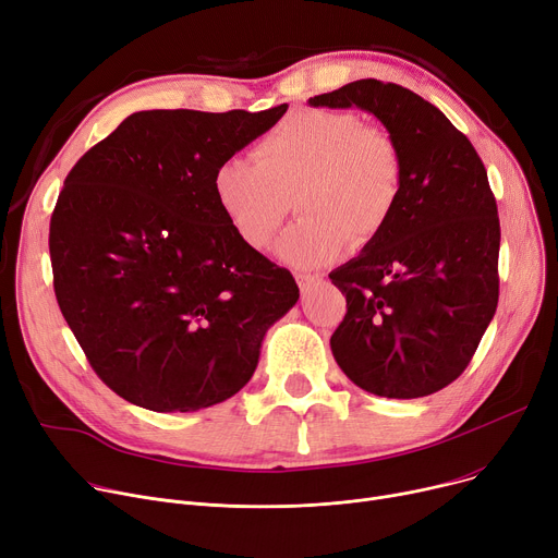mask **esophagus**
Masks as SVG:
<instances>
[{"label": "esophagus", "mask_w": 558, "mask_h": 558, "mask_svg": "<svg viewBox=\"0 0 558 558\" xmlns=\"http://www.w3.org/2000/svg\"><path fill=\"white\" fill-rule=\"evenodd\" d=\"M319 281H322V279L315 277V275H298V283H300V290H302L304 294H308Z\"/></svg>", "instance_id": "34e87169"}]
</instances>
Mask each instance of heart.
Masks as SVG:
<instances>
[{
	"label": "heart",
	"mask_w": 558,
	"mask_h": 558,
	"mask_svg": "<svg viewBox=\"0 0 558 558\" xmlns=\"http://www.w3.org/2000/svg\"><path fill=\"white\" fill-rule=\"evenodd\" d=\"M214 198L229 227L266 252L290 214L302 220L279 245L286 264L311 270L347 243L363 247L395 216L403 191V155L387 130L349 110H302L286 117L252 148L216 171Z\"/></svg>",
	"instance_id": "1"
}]
</instances>
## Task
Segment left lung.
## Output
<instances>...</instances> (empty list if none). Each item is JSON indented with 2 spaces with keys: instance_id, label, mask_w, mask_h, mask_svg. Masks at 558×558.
I'll return each mask as SVG.
<instances>
[{
  "instance_id": "8db88e82",
  "label": "left lung",
  "mask_w": 558,
  "mask_h": 558,
  "mask_svg": "<svg viewBox=\"0 0 558 558\" xmlns=\"http://www.w3.org/2000/svg\"><path fill=\"white\" fill-rule=\"evenodd\" d=\"M372 112L403 155V191L383 234L329 279L347 298L331 336L365 391L418 399L460 378L498 308L500 218L464 133L418 94L376 78L308 98Z\"/></svg>"
}]
</instances>
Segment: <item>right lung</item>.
Instances as JSON below:
<instances>
[{"instance_id":"obj_1","label":"right lung","mask_w":558,"mask_h":558,"mask_svg":"<svg viewBox=\"0 0 558 558\" xmlns=\"http://www.w3.org/2000/svg\"><path fill=\"white\" fill-rule=\"evenodd\" d=\"M286 110L135 112L64 178L49 225L56 300L128 403L195 412L234 397L298 304L292 275L236 236L211 189Z\"/></svg>"}]
</instances>
